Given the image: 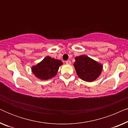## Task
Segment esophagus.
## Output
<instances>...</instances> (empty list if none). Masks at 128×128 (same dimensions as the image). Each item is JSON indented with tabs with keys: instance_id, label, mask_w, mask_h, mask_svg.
<instances>
[{
	"instance_id": "esophagus-1",
	"label": "esophagus",
	"mask_w": 128,
	"mask_h": 128,
	"mask_svg": "<svg viewBox=\"0 0 128 128\" xmlns=\"http://www.w3.org/2000/svg\"><path fill=\"white\" fill-rule=\"evenodd\" d=\"M66 64H71L70 60H67V61H66Z\"/></svg>"
}]
</instances>
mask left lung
Returning a JSON list of instances; mask_svg holds the SVG:
<instances>
[{
    "label": "left lung",
    "instance_id": "obj_1",
    "mask_svg": "<svg viewBox=\"0 0 128 128\" xmlns=\"http://www.w3.org/2000/svg\"><path fill=\"white\" fill-rule=\"evenodd\" d=\"M73 64L78 76L87 82L96 80L101 74L102 64L88 56L83 55L75 58Z\"/></svg>",
    "mask_w": 128,
    "mask_h": 128
}]
</instances>
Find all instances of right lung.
<instances>
[{"label":"right lung","instance_id":"1","mask_svg":"<svg viewBox=\"0 0 128 128\" xmlns=\"http://www.w3.org/2000/svg\"><path fill=\"white\" fill-rule=\"evenodd\" d=\"M62 64L61 60L47 56L36 65L32 66L31 71L36 78L41 80H46L55 76Z\"/></svg>","mask_w":128,"mask_h":128}]
</instances>
